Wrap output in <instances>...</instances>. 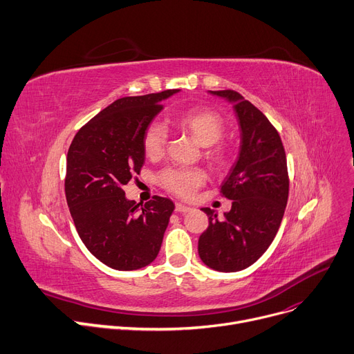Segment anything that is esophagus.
Returning a JSON list of instances; mask_svg holds the SVG:
<instances>
[{"label":"esophagus","instance_id":"1","mask_svg":"<svg viewBox=\"0 0 354 354\" xmlns=\"http://www.w3.org/2000/svg\"><path fill=\"white\" fill-rule=\"evenodd\" d=\"M175 210L178 212V214H185V212H189L191 207L183 205V203H176V205H175Z\"/></svg>","mask_w":354,"mask_h":354}]
</instances>
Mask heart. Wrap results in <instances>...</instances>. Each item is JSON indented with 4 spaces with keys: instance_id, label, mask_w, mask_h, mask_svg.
Segmentation results:
<instances>
[{
    "instance_id": "b5f03b06",
    "label": "heart",
    "mask_w": 354,
    "mask_h": 354,
    "mask_svg": "<svg viewBox=\"0 0 354 354\" xmlns=\"http://www.w3.org/2000/svg\"><path fill=\"white\" fill-rule=\"evenodd\" d=\"M178 124L191 132L202 147H207L205 158L215 163L225 165L229 160V151L226 147L218 144L225 132L223 118L209 109H191L183 112L178 118ZM169 132L162 122H151L142 136L144 152L148 158H158L165 152L168 144ZM206 180V175L199 168L168 167L158 174V182L168 192L179 198H191L198 187Z\"/></svg>"
}]
</instances>
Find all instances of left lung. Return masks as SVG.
Wrapping results in <instances>:
<instances>
[{
    "label": "left lung",
    "mask_w": 354,
    "mask_h": 354,
    "mask_svg": "<svg viewBox=\"0 0 354 354\" xmlns=\"http://www.w3.org/2000/svg\"><path fill=\"white\" fill-rule=\"evenodd\" d=\"M233 102L241 127V151L221 186L232 209L218 221L215 210L202 207L209 218L198 252L202 262L218 272H239L253 265L273 242L289 196V175L283 144L276 128L239 92L210 91Z\"/></svg>",
    "instance_id": "left-lung-1"
}]
</instances>
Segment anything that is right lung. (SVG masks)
<instances>
[{
    "label": "right lung",
    "mask_w": 354,
    "mask_h": 354,
    "mask_svg": "<svg viewBox=\"0 0 354 354\" xmlns=\"http://www.w3.org/2000/svg\"><path fill=\"white\" fill-rule=\"evenodd\" d=\"M179 89L116 100L74 136L66 155L65 196L86 249L116 270H136L155 261L175 205L153 196L128 201L124 186L140 172L142 136Z\"/></svg>",
    "instance_id": "obj_1"
}]
</instances>
